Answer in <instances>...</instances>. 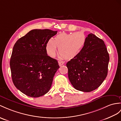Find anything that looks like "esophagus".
Returning a JSON list of instances; mask_svg holds the SVG:
<instances>
[{
    "mask_svg": "<svg viewBox=\"0 0 121 121\" xmlns=\"http://www.w3.org/2000/svg\"><path fill=\"white\" fill-rule=\"evenodd\" d=\"M58 62L59 66H60L63 65L64 64V61H63V60H59Z\"/></svg>",
    "mask_w": 121,
    "mask_h": 121,
    "instance_id": "esophagus-1",
    "label": "esophagus"
}]
</instances>
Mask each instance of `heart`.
<instances>
[{"label":"heart","instance_id":"b5f03b06","mask_svg":"<svg viewBox=\"0 0 121 121\" xmlns=\"http://www.w3.org/2000/svg\"><path fill=\"white\" fill-rule=\"evenodd\" d=\"M86 37L81 32L75 33H63L57 35L54 40L49 39L46 46L47 53L53 57L59 47V52L66 59H71L76 56L86 44Z\"/></svg>","mask_w":121,"mask_h":121}]
</instances>
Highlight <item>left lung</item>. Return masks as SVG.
<instances>
[{"label": "left lung", "instance_id": "left-lung-1", "mask_svg": "<svg viewBox=\"0 0 121 121\" xmlns=\"http://www.w3.org/2000/svg\"><path fill=\"white\" fill-rule=\"evenodd\" d=\"M109 61L104 41L92 33L88 34L82 51L66 64L73 87L87 92L97 89L107 75Z\"/></svg>", "mask_w": 121, "mask_h": 121}]
</instances>
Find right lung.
Instances as JSON below:
<instances>
[{
    "mask_svg": "<svg viewBox=\"0 0 121 121\" xmlns=\"http://www.w3.org/2000/svg\"><path fill=\"white\" fill-rule=\"evenodd\" d=\"M57 31L34 29L17 41L10 59L13 84L25 95L38 98L50 89L60 68L57 60L47 53L48 40Z\"/></svg>",
    "mask_w": 121,
    "mask_h": 121,
    "instance_id": "add662e5",
    "label": "right lung"
}]
</instances>
